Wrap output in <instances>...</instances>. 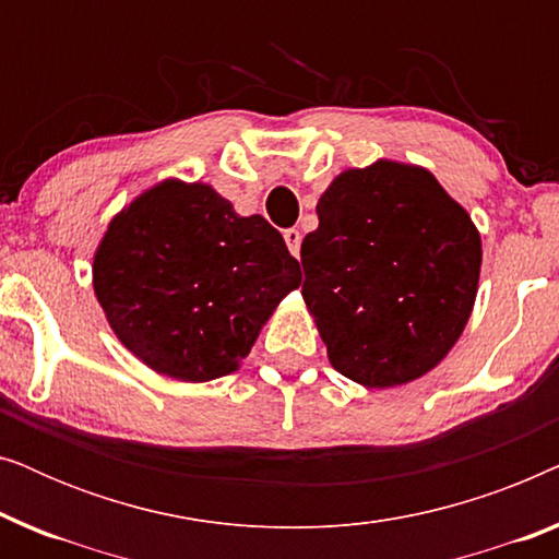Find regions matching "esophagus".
I'll use <instances>...</instances> for the list:
<instances>
[{"label":"esophagus","mask_w":559,"mask_h":559,"mask_svg":"<svg viewBox=\"0 0 559 559\" xmlns=\"http://www.w3.org/2000/svg\"><path fill=\"white\" fill-rule=\"evenodd\" d=\"M282 236H285V243H287L289 254H293V257H300V243H302V234L297 231V228H285V231H282Z\"/></svg>","instance_id":"obj_1"}]
</instances>
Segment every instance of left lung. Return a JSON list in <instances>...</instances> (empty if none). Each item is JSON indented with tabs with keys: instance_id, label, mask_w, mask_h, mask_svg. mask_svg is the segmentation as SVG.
Here are the masks:
<instances>
[{
	"instance_id": "left-lung-1",
	"label": "left lung",
	"mask_w": 559,
	"mask_h": 559,
	"mask_svg": "<svg viewBox=\"0 0 559 559\" xmlns=\"http://www.w3.org/2000/svg\"><path fill=\"white\" fill-rule=\"evenodd\" d=\"M305 236L302 297L333 369L369 389L432 371L478 293L480 236L432 173L377 159L346 170Z\"/></svg>"
}]
</instances>
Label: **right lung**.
<instances>
[{
	"mask_svg": "<svg viewBox=\"0 0 559 559\" xmlns=\"http://www.w3.org/2000/svg\"><path fill=\"white\" fill-rule=\"evenodd\" d=\"M300 264L262 216L203 182L165 180L111 218L94 293L117 338L152 371L211 381L239 369Z\"/></svg>",
	"mask_w": 559,
	"mask_h": 559,
	"instance_id": "right-lung-1",
	"label": "right lung"
}]
</instances>
